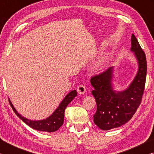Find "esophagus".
I'll return each mask as SVG.
<instances>
[{
  "instance_id": "34e87169",
  "label": "esophagus",
  "mask_w": 154,
  "mask_h": 154,
  "mask_svg": "<svg viewBox=\"0 0 154 154\" xmlns=\"http://www.w3.org/2000/svg\"><path fill=\"white\" fill-rule=\"evenodd\" d=\"M77 90L78 93H79V94H84L85 92H86V88H85V87L83 85H78Z\"/></svg>"
}]
</instances>
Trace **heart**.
I'll use <instances>...</instances> for the list:
<instances>
[{"label": "heart", "mask_w": 154, "mask_h": 154, "mask_svg": "<svg viewBox=\"0 0 154 154\" xmlns=\"http://www.w3.org/2000/svg\"><path fill=\"white\" fill-rule=\"evenodd\" d=\"M107 59H108L107 56H106V55L103 56V57H101L100 60L98 61L97 64H96V67H97V69H102L104 66V64H105V62H106V60H107Z\"/></svg>", "instance_id": "obj_1"}]
</instances>
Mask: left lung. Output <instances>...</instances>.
Here are the masks:
<instances>
[{"instance_id": "obj_1", "label": "left lung", "mask_w": 154, "mask_h": 154, "mask_svg": "<svg viewBox=\"0 0 154 154\" xmlns=\"http://www.w3.org/2000/svg\"><path fill=\"white\" fill-rule=\"evenodd\" d=\"M131 45L130 51L136 58L138 71L126 89L114 90L113 67L91 78L90 83L94 88L92 94L97 106L94 122L101 130H109L127 123L141 102L147 74V61L144 51L133 34Z\"/></svg>"}]
</instances>
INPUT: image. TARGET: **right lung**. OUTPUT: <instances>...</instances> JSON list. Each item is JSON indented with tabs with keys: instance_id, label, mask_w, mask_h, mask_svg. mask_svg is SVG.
<instances>
[{
	"instance_id": "1",
	"label": "right lung",
	"mask_w": 154,
	"mask_h": 154,
	"mask_svg": "<svg viewBox=\"0 0 154 154\" xmlns=\"http://www.w3.org/2000/svg\"><path fill=\"white\" fill-rule=\"evenodd\" d=\"M77 95V93L76 90L70 92L65 96L59 106L53 112V113L50 115L48 118L41 119V120H31V119L26 118L25 117L22 116V115L18 113L9 99V101L15 113L26 124H27L28 126H29L33 129L38 130V131L52 132L58 130L63 125L65 109H66V106L69 105V104L76 97Z\"/></svg>"
}]
</instances>
